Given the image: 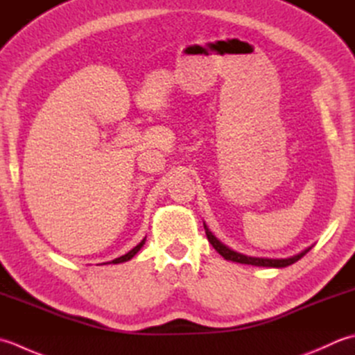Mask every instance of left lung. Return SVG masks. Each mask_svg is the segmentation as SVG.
<instances>
[{
  "mask_svg": "<svg viewBox=\"0 0 355 355\" xmlns=\"http://www.w3.org/2000/svg\"><path fill=\"white\" fill-rule=\"evenodd\" d=\"M204 228H205V234L208 237V242L213 245V248L219 252V254L227 259L231 260V262H237V263H243V265H252V266H266V268H285L288 265H293L297 262L299 259H302L303 256L306 254V252L313 248V247H308L303 250L299 254H294L291 257H286V259H268V257H251V256H245L242 252H237L234 250L228 248L227 245H223L218 237H216L211 231L208 230V227L204 223Z\"/></svg>",
  "mask_w": 355,
  "mask_h": 355,
  "instance_id": "left-lung-1",
  "label": "left lung"
}]
</instances>
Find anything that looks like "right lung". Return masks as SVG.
I'll list each match as a JSON object with an SVG mask.
<instances>
[{
  "label": "right lung",
  "mask_w": 355,
  "mask_h": 355,
  "mask_svg": "<svg viewBox=\"0 0 355 355\" xmlns=\"http://www.w3.org/2000/svg\"><path fill=\"white\" fill-rule=\"evenodd\" d=\"M144 243H146V237H144L142 241H141L139 243H137L133 250H130V251L127 252V254L121 256V257H118V259H113L112 262H107V263H114V265H116V263H122V262H128V260H130V259H133L136 252L139 251V250L144 247ZM104 265H105V263H104Z\"/></svg>",
  "instance_id": "right-lung-1"
}]
</instances>
